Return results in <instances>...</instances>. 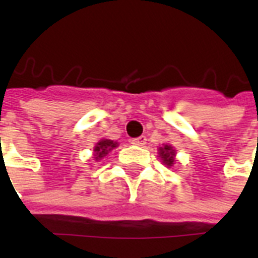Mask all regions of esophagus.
Instances as JSON below:
<instances>
[{
  "label": "esophagus",
  "instance_id": "esophagus-1",
  "mask_svg": "<svg viewBox=\"0 0 258 258\" xmlns=\"http://www.w3.org/2000/svg\"><path fill=\"white\" fill-rule=\"evenodd\" d=\"M131 144L138 145V147H144V145L147 144V138H145L144 135H142V136H139V138L132 139Z\"/></svg>",
  "mask_w": 258,
  "mask_h": 258
}]
</instances>
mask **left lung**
<instances>
[{
    "label": "left lung",
    "mask_w": 258,
    "mask_h": 258,
    "mask_svg": "<svg viewBox=\"0 0 258 258\" xmlns=\"http://www.w3.org/2000/svg\"><path fill=\"white\" fill-rule=\"evenodd\" d=\"M158 153H160L162 162L165 163L167 167H171L172 165H174V162H175V149H172L171 145L165 144L163 147H160Z\"/></svg>",
    "instance_id": "1"
}]
</instances>
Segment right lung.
Masks as SVG:
<instances>
[{
    "label": "right lung",
    "instance_id": "add662e5",
    "mask_svg": "<svg viewBox=\"0 0 258 258\" xmlns=\"http://www.w3.org/2000/svg\"><path fill=\"white\" fill-rule=\"evenodd\" d=\"M115 147H118V143L113 142V140H109V139H101V140L96 144L95 149H93V151H95V160H101L102 157L106 156V154Z\"/></svg>",
    "mask_w": 258,
    "mask_h": 258
}]
</instances>
